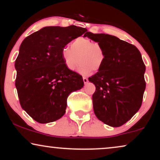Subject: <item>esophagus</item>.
<instances>
[{
	"label": "esophagus",
	"mask_w": 160,
	"mask_h": 160,
	"mask_svg": "<svg viewBox=\"0 0 160 160\" xmlns=\"http://www.w3.org/2000/svg\"><path fill=\"white\" fill-rule=\"evenodd\" d=\"M83 81H84V84H87V83L88 82V78L86 77H83Z\"/></svg>",
	"instance_id": "obj_1"
}]
</instances>
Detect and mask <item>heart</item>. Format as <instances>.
Returning <instances> with one entry per match:
<instances>
[{"mask_svg": "<svg viewBox=\"0 0 160 160\" xmlns=\"http://www.w3.org/2000/svg\"><path fill=\"white\" fill-rule=\"evenodd\" d=\"M62 58L69 70L75 69L79 62L78 71L87 74L91 71H98L106 60V52L102 45L93 42L91 39L78 37L72 41L70 49L67 47L62 50Z\"/></svg>", "mask_w": 160, "mask_h": 160, "instance_id": "1", "label": "heart"}]
</instances>
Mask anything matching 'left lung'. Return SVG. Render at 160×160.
<instances>
[{"label": "left lung", "instance_id": "8db88e82", "mask_svg": "<svg viewBox=\"0 0 160 160\" xmlns=\"http://www.w3.org/2000/svg\"><path fill=\"white\" fill-rule=\"evenodd\" d=\"M106 52L101 69L88 79L95 85L92 95L96 117L117 128L129 121L141 108L146 89V66L136 47L111 35L87 32Z\"/></svg>", "mask_w": 160, "mask_h": 160}]
</instances>
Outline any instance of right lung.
Here are the masks:
<instances>
[{
  "instance_id": "add662e5",
  "label": "right lung",
  "mask_w": 160,
  "mask_h": 160,
  "mask_svg": "<svg viewBox=\"0 0 160 160\" xmlns=\"http://www.w3.org/2000/svg\"><path fill=\"white\" fill-rule=\"evenodd\" d=\"M87 31L76 25L45 27L22 43L15 61V86L21 107L35 121L60 119L70 93L84 86L82 76L65 66L62 50Z\"/></svg>"
}]
</instances>
